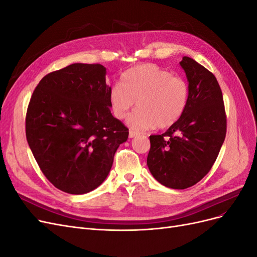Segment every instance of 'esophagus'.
Here are the masks:
<instances>
[{"label": "esophagus", "mask_w": 257, "mask_h": 257, "mask_svg": "<svg viewBox=\"0 0 257 257\" xmlns=\"http://www.w3.org/2000/svg\"><path fill=\"white\" fill-rule=\"evenodd\" d=\"M138 134L136 133V132H134V131H130V133H128V137L130 138H134V137H136Z\"/></svg>", "instance_id": "34e87169"}]
</instances>
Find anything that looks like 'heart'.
<instances>
[{"label":"heart","instance_id":"1","mask_svg":"<svg viewBox=\"0 0 257 257\" xmlns=\"http://www.w3.org/2000/svg\"><path fill=\"white\" fill-rule=\"evenodd\" d=\"M190 88L185 79L155 64L132 67L108 91V102L114 118L122 120L134 106L127 123L135 131L155 126L167 128L181 118L189 103Z\"/></svg>","mask_w":257,"mask_h":257}]
</instances>
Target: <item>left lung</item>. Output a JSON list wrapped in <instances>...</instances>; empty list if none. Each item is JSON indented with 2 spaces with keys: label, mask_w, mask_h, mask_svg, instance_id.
Returning a JSON list of instances; mask_svg holds the SVG:
<instances>
[{
  "label": "left lung",
  "mask_w": 257,
  "mask_h": 257,
  "mask_svg": "<svg viewBox=\"0 0 257 257\" xmlns=\"http://www.w3.org/2000/svg\"><path fill=\"white\" fill-rule=\"evenodd\" d=\"M180 65L189 81L185 111L164 134L150 136L147 165L157 180L170 189L196 184L211 169L226 136V113L215 76L195 60Z\"/></svg>",
  "instance_id": "obj_1"
}]
</instances>
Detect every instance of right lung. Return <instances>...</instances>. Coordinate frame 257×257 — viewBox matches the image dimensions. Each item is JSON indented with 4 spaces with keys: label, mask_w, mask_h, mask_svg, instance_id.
Wrapping results in <instances>:
<instances>
[{
    "label": "right lung",
    "mask_w": 257,
    "mask_h": 257,
    "mask_svg": "<svg viewBox=\"0 0 257 257\" xmlns=\"http://www.w3.org/2000/svg\"><path fill=\"white\" fill-rule=\"evenodd\" d=\"M100 64L74 63L43 77L31 96L26 136L57 189L85 194L103 183L128 128L111 114Z\"/></svg>",
    "instance_id": "obj_1"
}]
</instances>
